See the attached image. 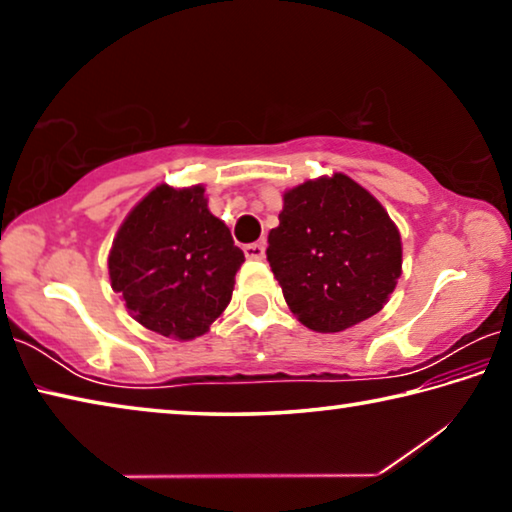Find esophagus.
<instances>
[{"label": "esophagus", "mask_w": 512, "mask_h": 512, "mask_svg": "<svg viewBox=\"0 0 512 512\" xmlns=\"http://www.w3.org/2000/svg\"><path fill=\"white\" fill-rule=\"evenodd\" d=\"M244 253H246L248 259H264L266 244H264V241H255V244H248L244 248Z\"/></svg>", "instance_id": "esophagus-1"}]
</instances>
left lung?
<instances>
[{"label":"left lung","mask_w":512,"mask_h":512,"mask_svg":"<svg viewBox=\"0 0 512 512\" xmlns=\"http://www.w3.org/2000/svg\"><path fill=\"white\" fill-rule=\"evenodd\" d=\"M266 257L289 309L323 334L375 316L402 275L400 230L377 198L345 173L284 192Z\"/></svg>","instance_id":"8db88e82"}]
</instances>
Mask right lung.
<instances>
[{"mask_svg":"<svg viewBox=\"0 0 512 512\" xmlns=\"http://www.w3.org/2000/svg\"><path fill=\"white\" fill-rule=\"evenodd\" d=\"M244 253L207 210L203 185H158L117 230L108 255L112 291L151 332L178 341L205 334L223 314Z\"/></svg>","mask_w":512,"mask_h":512,"instance_id":"right-lung-1","label":"right lung"}]
</instances>
